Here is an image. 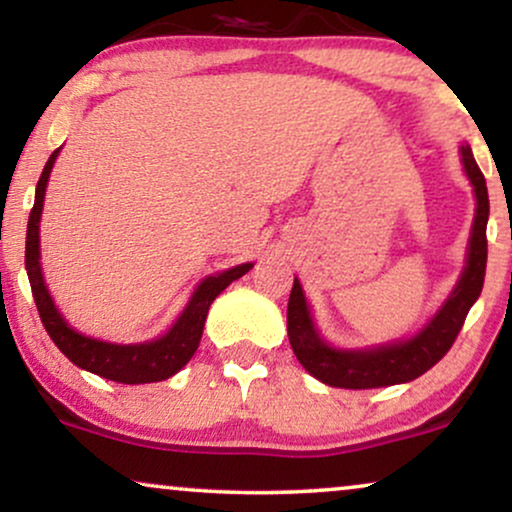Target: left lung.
Masks as SVG:
<instances>
[{"label": "left lung", "instance_id": "8db88e82", "mask_svg": "<svg viewBox=\"0 0 512 512\" xmlns=\"http://www.w3.org/2000/svg\"><path fill=\"white\" fill-rule=\"evenodd\" d=\"M463 167L475 189L477 210L472 222L468 245V262L454 293L432 316V321L411 340L392 342L373 349H335L321 340L316 333L307 300H304L300 281L295 278L288 300V340L295 357L321 383L345 390H371L416 380L418 375L430 371L439 359L449 352L461 333L465 316L475 304L484 286L487 271V219H489V193L487 181L470 146H461Z\"/></svg>", "mask_w": 512, "mask_h": 512}]
</instances>
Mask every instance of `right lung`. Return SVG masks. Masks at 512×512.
<instances>
[{
    "instance_id": "obj_1",
    "label": "right lung",
    "mask_w": 512,
    "mask_h": 512,
    "mask_svg": "<svg viewBox=\"0 0 512 512\" xmlns=\"http://www.w3.org/2000/svg\"><path fill=\"white\" fill-rule=\"evenodd\" d=\"M58 151L51 153V158L44 165L42 177L37 181L35 205L30 210L28 219V236H25V269H28L32 297H35L37 312L47 328L49 338L54 345L61 349L75 366L84 371L101 375V378L115 380V383L125 385H141V383H158V380L172 378L174 373L181 371L193 352L198 349L200 335H203L205 319H208L210 304L215 297L229 286L231 281L248 274L252 264H238V267L222 271L217 276H208L196 288V293L186 304L177 323L167 331L163 338L141 342V345H113V342H103L87 338V335L73 331L66 319L58 314L51 300L47 286H44V276L40 267V217L44 205V191H47V181L54 167Z\"/></svg>"
}]
</instances>
